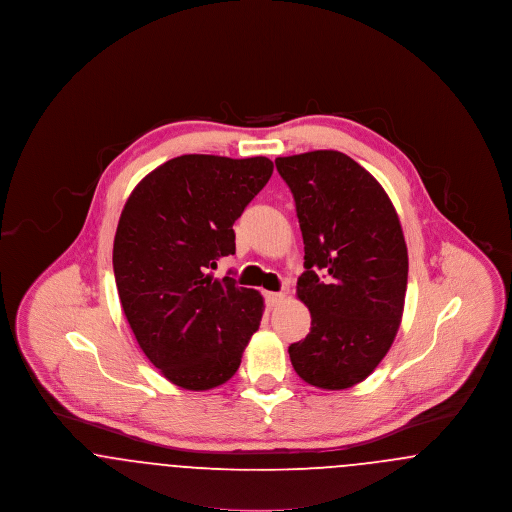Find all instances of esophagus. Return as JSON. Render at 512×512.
Here are the masks:
<instances>
[{
	"mask_svg": "<svg viewBox=\"0 0 512 512\" xmlns=\"http://www.w3.org/2000/svg\"><path fill=\"white\" fill-rule=\"evenodd\" d=\"M284 293H274V292H267L265 293V299H267V305L268 307H276V305H280L282 301H284Z\"/></svg>",
	"mask_w": 512,
	"mask_h": 512,
	"instance_id": "obj_1",
	"label": "esophagus"
}]
</instances>
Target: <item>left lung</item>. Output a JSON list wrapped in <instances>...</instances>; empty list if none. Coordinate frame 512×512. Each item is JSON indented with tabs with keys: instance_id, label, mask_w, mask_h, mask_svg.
Returning <instances> with one entry per match:
<instances>
[{
	"instance_id": "left-lung-1",
	"label": "left lung",
	"mask_w": 512,
	"mask_h": 512,
	"mask_svg": "<svg viewBox=\"0 0 512 512\" xmlns=\"http://www.w3.org/2000/svg\"><path fill=\"white\" fill-rule=\"evenodd\" d=\"M305 244L297 297L311 332L290 345L301 380L345 390L380 365L399 330L409 255L401 222L380 182L334 149L278 157Z\"/></svg>"
}]
</instances>
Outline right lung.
Here are the masks:
<instances>
[{"label":"right lung","mask_w":512,"mask_h":512,"mask_svg":"<svg viewBox=\"0 0 512 512\" xmlns=\"http://www.w3.org/2000/svg\"><path fill=\"white\" fill-rule=\"evenodd\" d=\"M272 169L267 157L180 155L122 209L113 244L122 311L147 359L184 390L228 382L259 330L263 295L213 270L236 253L232 226Z\"/></svg>","instance_id":"1"}]
</instances>
